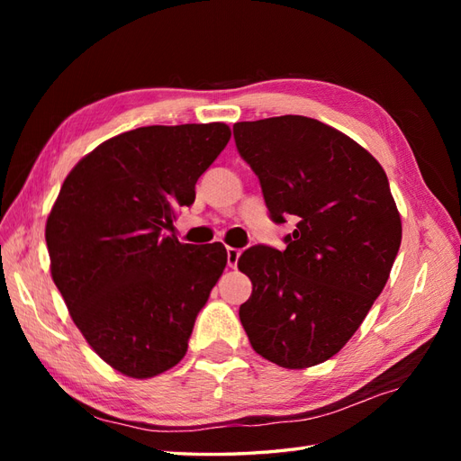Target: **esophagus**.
<instances>
[{"label": "esophagus", "mask_w": 461, "mask_h": 461, "mask_svg": "<svg viewBox=\"0 0 461 461\" xmlns=\"http://www.w3.org/2000/svg\"><path fill=\"white\" fill-rule=\"evenodd\" d=\"M240 249H236V248H229L227 249V263H229V267L230 269H236V265H239V259H240Z\"/></svg>", "instance_id": "1"}]
</instances>
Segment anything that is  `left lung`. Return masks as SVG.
I'll list each match as a JSON object with an SVG mask.
<instances>
[{"instance_id": "1", "label": "left lung", "mask_w": 461, "mask_h": 461, "mask_svg": "<svg viewBox=\"0 0 461 461\" xmlns=\"http://www.w3.org/2000/svg\"><path fill=\"white\" fill-rule=\"evenodd\" d=\"M232 132L271 219L296 221L283 252L254 246L240 256L254 285L240 305L242 327L276 366L323 364L364 323L400 249L386 173L352 138L310 117L244 121Z\"/></svg>"}]
</instances>
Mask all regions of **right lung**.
Masks as SVG:
<instances>
[{
  "label": "right lung",
  "mask_w": 461,
  "mask_h": 461,
  "mask_svg": "<svg viewBox=\"0 0 461 461\" xmlns=\"http://www.w3.org/2000/svg\"><path fill=\"white\" fill-rule=\"evenodd\" d=\"M230 140L222 122L140 127L68 173L46 225L51 276L82 337L119 373L175 367L227 265L222 244H180V207Z\"/></svg>",
  "instance_id": "1"
}]
</instances>
